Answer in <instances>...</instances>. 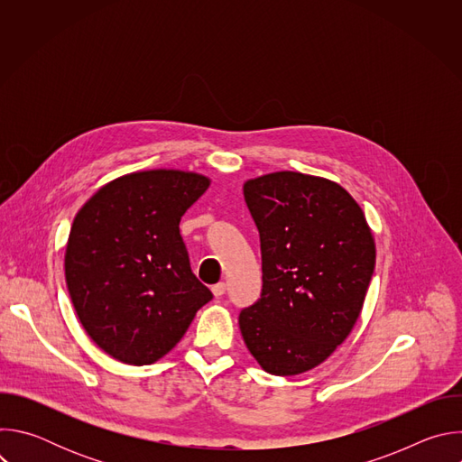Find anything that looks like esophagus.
Instances as JSON below:
<instances>
[{
	"label": "esophagus",
	"instance_id": "obj_1",
	"mask_svg": "<svg viewBox=\"0 0 462 462\" xmlns=\"http://www.w3.org/2000/svg\"><path fill=\"white\" fill-rule=\"evenodd\" d=\"M225 291H226V285H225L223 282H219V283H216V285L212 287V292H214L216 298H221V296L225 294Z\"/></svg>",
	"mask_w": 462,
	"mask_h": 462
}]
</instances>
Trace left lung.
I'll return each mask as SVG.
<instances>
[{"instance_id": "1", "label": "left lung", "mask_w": 462, "mask_h": 462, "mask_svg": "<svg viewBox=\"0 0 462 462\" xmlns=\"http://www.w3.org/2000/svg\"><path fill=\"white\" fill-rule=\"evenodd\" d=\"M243 193L259 230L263 289L239 314L241 335L267 373L300 374L353 331L374 239L358 203L328 179L276 171L246 180Z\"/></svg>"}]
</instances>
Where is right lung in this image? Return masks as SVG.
Returning <instances> with one entry per match:
<instances>
[{"label":"right lung","mask_w":462,"mask_h":462,"mask_svg":"<svg viewBox=\"0 0 462 462\" xmlns=\"http://www.w3.org/2000/svg\"><path fill=\"white\" fill-rule=\"evenodd\" d=\"M208 186V177L193 171H135L104 184L79 210L65 282L86 333L115 360L157 362L212 300L191 273L179 232Z\"/></svg>","instance_id":"1"}]
</instances>
